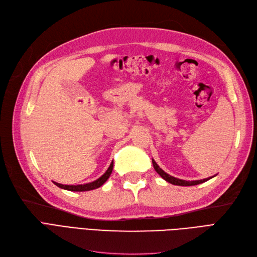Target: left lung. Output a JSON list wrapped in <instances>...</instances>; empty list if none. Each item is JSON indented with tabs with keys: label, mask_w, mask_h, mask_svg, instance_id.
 I'll list each match as a JSON object with an SVG mask.
<instances>
[{
	"label": "left lung",
	"mask_w": 257,
	"mask_h": 257,
	"mask_svg": "<svg viewBox=\"0 0 257 257\" xmlns=\"http://www.w3.org/2000/svg\"><path fill=\"white\" fill-rule=\"evenodd\" d=\"M152 164H153V167H154V169H155V172H157L163 179H164L165 181H167V182H169V183H172V184H174V185H181V186H191V185H197V184H200V183H203V182H206V181H208L209 179H211V178H213V177H215V176H212V177H210V178H206V179H201V180H193V181H186V180H182V179H178V178H175V177H173V176H170V175H168L167 173H165L164 170H163L157 163H155V161L152 159Z\"/></svg>",
	"instance_id": "8db88e82"
}]
</instances>
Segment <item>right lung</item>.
I'll use <instances>...</instances> for the list:
<instances>
[{
	"label": "right lung",
	"mask_w": 257,
	"mask_h": 257,
	"mask_svg": "<svg viewBox=\"0 0 257 257\" xmlns=\"http://www.w3.org/2000/svg\"><path fill=\"white\" fill-rule=\"evenodd\" d=\"M112 167H113V162H111L110 166L108 167V169L106 170V173L102 176L99 177L97 180L90 182V183H85V184H78V185H66V184H61V183H57V182H53L57 186L61 189H64L67 191H72V192H85V191H91V190H94L99 188V186H102L106 181L107 179L110 177L111 172H112Z\"/></svg>",
	"instance_id": "right-lung-1"
}]
</instances>
